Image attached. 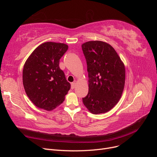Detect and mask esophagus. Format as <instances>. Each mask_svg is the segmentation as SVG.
<instances>
[{
    "instance_id": "esophagus-1",
    "label": "esophagus",
    "mask_w": 157,
    "mask_h": 157,
    "mask_svg": "<svg viewBox=\"0 0 157 157\" xmlns=\"http://www.w3.org/2000/svg\"><path fill=\"white\" fill-rule=\"evenodd\" d=\"M75 87V82H72V83H71V89H74Z\"/></svg>"
}]
</instances>
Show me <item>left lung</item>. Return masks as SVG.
<instances>
[{"label": "left lung", "mask_w": 157, "mask_h": 157, "mask_svg": "<svg viewBox=\"0 0 157 157\" xmlns=\"http://www.w3.org/2000/svg\"><path fill=\"white\" fill-rule=\"evenodd\" d=\"M88 73V93L84 105L93 114L109 111L119 100L125 83V67L117 52L106 42L82 44Z\"/></svg>", "instance_id": "8db88e82"}]
</instances>
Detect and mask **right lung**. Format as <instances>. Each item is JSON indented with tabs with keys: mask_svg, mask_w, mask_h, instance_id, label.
I'll list each match as a JSON object with an SVG mask.
<instances>
[{
	"mask_svg": "<svg viewBox=\"0 0 157 157\" xmlns=\"http://www.w3.org/2000/svg\"><path fill=\"white\" fill-rule=\"evenodd\" d=\"M63 43L47 42L33 52L23 70V84L30 100L40 109L51 111L65 99L71 84L59 68V59L67 52Z\"/></svg>",
	"mask_w": 157,
	"mask_h": 157,
	"instance_id": "obj_1",
	"label": "right lung"
}]
</instances>
